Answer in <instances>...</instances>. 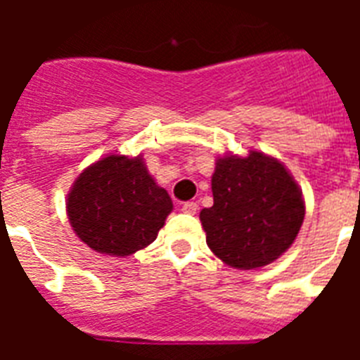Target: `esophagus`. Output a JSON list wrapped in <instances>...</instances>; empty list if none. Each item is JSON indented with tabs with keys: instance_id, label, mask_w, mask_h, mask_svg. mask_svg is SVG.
<instances>
[{
	"instance_id": "1",
	"label": "esophagus",
	"mask_w": 360,
	"mask_h": 360,
	"mask_svg": "<svg viewBox=\"0 0 360 360\" xmlns=\"http://www.w3.org/2000/svg\"><path fill=\"white\" fill-rule=\"evenodd\" d=\"M181 211H183V213L194 214L198 211V203L196 202H185L183 205H181Z\"/></svg>"
}]
</instances>
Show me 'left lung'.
Masks as SVG:
<instances>
[{
    "instance_id": "obj_1",
    "label": "left lung",
    "mask_w": 360,
    "mask_h": 360,
    "mask_svg": "<svg viewBox=\"0 0 360 360\" xmlns=\"http://www.w3.org/2000/svg\"><path fill=\"white\" fill-rule=\"evenodd\" d=\"M213 207L200 220L217 257L236 269H256L278 259L304 220V200L295 179L276 158L250 151L217 160Z\"/></svg>"
}]
</instances>
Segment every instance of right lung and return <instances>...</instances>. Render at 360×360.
I'll list each match as a JSON object with an SVG mask.
<instances>
[{"mask_svg": "<svg viewBox=\"0 0 360 360\" xmlns=\"http://www.w3.org/2000/svg\"><path fill=\"white\" fill-rule=\"evenodd\" d=\"M172 209L168 192L155 183L141 157L123 155L84 169L67 200L76 236L108 256H130L151 245Z\"/></svg>", "mask_w": 360, "mask_h": 360, "instance_id": "right-lung-1", "label": "right lung"}]
</instances>
